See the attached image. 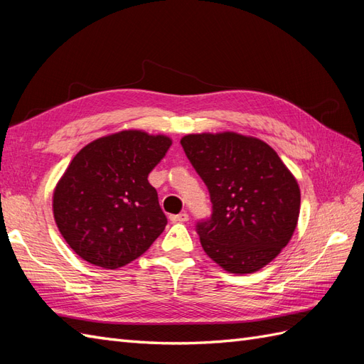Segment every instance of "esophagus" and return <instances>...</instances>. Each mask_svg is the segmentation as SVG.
Returning <instances> with one entry per match:
<instances>
[{
	"label": "esophagus",
	"mask_w": 364,
	"mask_h": 364,
	"mask_svg": "<svg viewBox=\"0 0 364 364\" xmlns=\"http://www.w3.org/2000/svg\"><path fill=\"white\" fill-rule=\"evenodd\" d=\"M169 218L172 223H184L189 220V215L186 212H181V213H176V215H171Z\"/></svg>",
	"instance_id": "esophagus-1"
}]
</instances>
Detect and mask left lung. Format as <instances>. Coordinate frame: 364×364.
<instances>
[{
    "label": "left lung",
    "mask_w": 364,
    "mask_h": 364,
    "mask_svg": "<svg viewBox=\"0 0 364 364\" xmlns=\"http://www.w3.org/2000/svg\"><path fill=\"white\" fill-rule=\"evenodd\" d=\"M181 146L210 195L212 213L195 225L204 252L230 274L271 263L300 213V189L277 152L232 132L186 135Z\"/></svg>",
    "instance_id": "1"
}]
</instances>
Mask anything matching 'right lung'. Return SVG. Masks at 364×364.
Wrapping results in <instances>:
<instances>
[{"label":"right lung","mask_w":364,"mask_h":364,"mask_svg":"<svg viewBox=\"0 0 364 364\" xmlns=\"http://www.w3.org/2000/svg\"><path fill=\"white\" fill-rule=\"evenodd\" d=\"M172 141L124 130L75 155L53 193V217L68 245L89 262L118 269L143 255L167 218L147 181Z\"/></svg>","instance_id":"right-lung-1"}]
</instances>
